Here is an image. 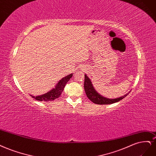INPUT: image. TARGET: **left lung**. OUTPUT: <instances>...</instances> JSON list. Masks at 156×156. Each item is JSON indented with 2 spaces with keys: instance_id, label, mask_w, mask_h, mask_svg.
<instances>
[{
  "instance_id": "1",
  "label": "left lung",
  "mask_w": 156,
  "mask_h": 156,
  "mask_svg": "<svg viewBox=\"0 0 156 156\" xmlns=\"http://www.w3.org/2000/svg\"><path fill=\"white\" fill-rule=\"evenodd\" d=\"M84 88L86 94H87L88 98L91 101L93 102L94 103L98 104V105H110V104L117 103V102L122 100L123 98H125V97L129 94V92H128L123 96H121L120 98H115V99H109V98H105V97L100 95L95 90L90 79L86 74L84 75Z\"/></svg>"
}]
</instances>
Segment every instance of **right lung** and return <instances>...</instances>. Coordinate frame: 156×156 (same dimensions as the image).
I'll list each match as a JSON object with an SVG mask.
<instances>
[{
  "label": "right lung",
  "instance_id": "1",
  "mask_svg": "<svg viewBox=\"0 0 156 156\" xmlns=\"http://www.w3.org/2000/svg\"><path fill=\"white\" fill-rule=\"evenodd\" d=\"M72 76H73V73H71L62 78L61 80H59V81H58V83L56 84L54 88H53L50 91H48V92H47L44 94L37 95V96H34L32 95H30L33 98L39 101L47 102V101H51L55 100L59 98V97H61V94L64 90V88L65 87V85L69 81L70 78H72Z\"/></svg>",
  "mask_w": 156,
  "mask_h": 156
}]
</instances>
